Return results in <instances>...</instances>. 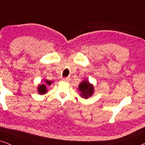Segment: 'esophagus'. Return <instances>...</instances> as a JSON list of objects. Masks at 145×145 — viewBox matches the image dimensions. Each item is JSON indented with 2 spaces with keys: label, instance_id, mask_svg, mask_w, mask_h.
<instances>
[{
  "label": "esophagus",
  "instance_id": "34e87169",
  "mask_svg": "<svg viewBox=\"0 0 145 145\" xmlns=\"http://www.w3.org/2000/svg\"><path fill=\"white\" fill-rule=\"evenodd\" d=\"M62 80L64 81V82H69L71 80V78L69 77H65V78H63Z\"/></svg>",
  "mask_w": 145,
  "mask_h": 145
}]
</instances>
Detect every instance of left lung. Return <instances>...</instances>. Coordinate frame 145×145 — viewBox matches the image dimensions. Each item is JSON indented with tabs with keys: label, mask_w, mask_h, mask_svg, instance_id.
<instances>
[{
	"label": "left lung",
	"mask_w": 145,
	"mask_h": 145,
	"mask_svg": "<svg viewBox=\"0 0 145 145\" xmlns=\"http://www.w3.org/2000/svg\"><path fill=\"white\" fill-rule=\"evenodd\" d=\"M78 91L80 92V95L82 98L87 99L94 94V86L91 84L88 80H83L78 85Z\"/></svg>",
	"instance_id": "8db88e82"
}]
</instances>
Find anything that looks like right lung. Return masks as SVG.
Segmentation results:
<instances>
[{"label": "right lung", "mask_w": 145, "mask_h": 145, "mask_svg": "<svg viewBox=\"0 0 145 145\" xmlns=\"http://www.w3.org/2000/svg\"><path fill=\"white\" fill-rule=\"evenodd\" d=\"M47 84H51V82H49V81H46ZM38 92L40 94H44L45 93L47 92V88L46 87H45V84H41V85H39L38 87Z\"/></svg>", "instance_id": "right-lung-1"}]
</instances>
